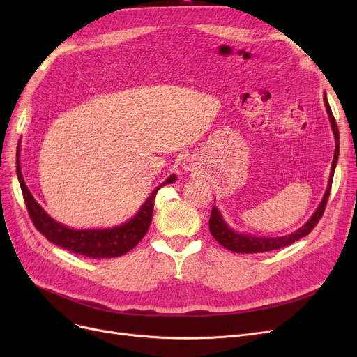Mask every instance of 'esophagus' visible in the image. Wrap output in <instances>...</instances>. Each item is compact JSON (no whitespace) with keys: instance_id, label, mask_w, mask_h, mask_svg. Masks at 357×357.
I'll return each instance as SVG.
<instances>
[{"instance_id":"esophagus-1","label":"esophagus","mask_w":357,"mask_h":357,"mask_svg":"<svg viewBox=\"0 0 357 357\" xmlns=\"http://www.w3.org/2000/svg\"><path fill=\"white\" fill-rule=\"evenodd\" d=\"M182 166H183L185 171H192V169H194V163H192V160H190V159H185L183 163H182Z\"/></svg>"}]
</instances>
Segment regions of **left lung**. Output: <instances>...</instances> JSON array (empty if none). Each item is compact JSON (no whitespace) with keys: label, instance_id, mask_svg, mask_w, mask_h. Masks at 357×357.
<instances>
[{"label":"left lung","instance_id":"1","mask_svg":"<svg viewBox=\"0 0 357 357\" xmlns=\"http://www.w3.org/2000/svg\"><path fill=\"white\" fill-rule=\"evenodd\" d=\"M324 104H326V109L327 114L331 123V128H333V135L335 139V150H334V158H333V163H331V171H330V178H328V185L326 194L318 205L315 213L311 215V218L304 224L303 227H299L296 231L288 234V236H282V237H256V236H250V234H241L234 231L233 229H230L227 226V222L222 220L220 211L217 207H213L211 210V217H210V231L213 234V237L220 243L222 248H226L231 252L236 253H261V252H271V250H276V249H282L285 246L292 245L296 240L303 238L305 236H308L312 229L317 226V222L320 221V218L324 214L326 205L328 201V195L331 191V183H333V176H334V169L337 165V159H339V128H337V123L334 120V116L331 112L330 104L327 101V97L324 93Z\"/></svg>","mask_w":357,"mask_h":357}]
</instances>
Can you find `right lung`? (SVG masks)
Segmentation results:
<instances>
[{"label": "right lung", "mask_w": 357, "mask_h": 357, "mask_svg": "<svg viewBox=\"0 0 357 357\" xmlns=\"http://www.w3.org/2000/svg\"><path fill=\"white\" fill-rule=\"evenodd\" d=\"M17 176L18 181H20L27 211L37 231H40L56 246L92 259L117 257L126 255L131 249H135L137 246V243L144 237V234L149 230L150 221H152L153 217V205L158 191L162 186L176 181V176L171 175L165 182H162L158 188L149 195V198L144 201L137 214L133 218H130L127 222L121 224V226L111 229L75 230L63 226V224L58 221H54L50 215H47V213L40 207V205L37 204L23 179L20 171V160H18V149Z\"/></svg>", "instance_id": "right-lung-1"}]
</instances>
